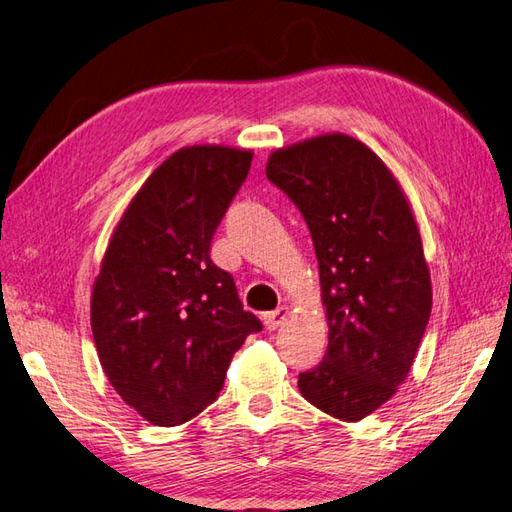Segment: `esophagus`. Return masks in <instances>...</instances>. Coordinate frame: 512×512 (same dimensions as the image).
<instances>
[{"label": "esophagus", "instance_id": "obj_1", "mask_svg": "<svg viewBox=\"0 0 512 512\" xmlns=\"http://www.w3.org/2000/svg\"><path fill=\"white\" fill-rule=\"evenodd\" d=\"M287 316H290V309H287V307H279V309H274V311L266 313V316H264L266 329H270V331H277L279 326L285 322V318H287Z\"/></svg>", "mask_w": 512, "mask_h": 512}]
</instances>
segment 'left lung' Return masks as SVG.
<instances>
[{
  "instance_id": "1",
  "label": "left lung",
  "mask_w": 512,
  "mask_h": 512,
  "mask_svg": "<svg viewBox=\"0 0 512 512\" xmlns=\"http://www.w3.org/2000/svg\"><path fill=\"white\" fill-rule=\"evenodd\" d=\"M266 175L311 231L329 324L326 355L298 389L326 415L361 422L406 381L430 318L413 207L381 157L339 131L274 149Z\"/></svg>"
}]
</instances>
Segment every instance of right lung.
I'll list each match as a JSON object with an SVG mask.
<instances>
[{"label":"right lung","mask_w":512,"mask_h":512,"mask_svg":"<svg viewBox=\"0 0 512 512\" xmlns=\"http://www.w3.org/2000/svg\"><path fill=\"white\" fill-rule=\"evenodd\" d=\"M253 151L181 147L157 166L110 235L90 296L99 363L125 404L155 426L190 422L218 398L244 339V311L209 244Z\"/></svg>","instance_id":"right-lung-1"}]
</instances>
